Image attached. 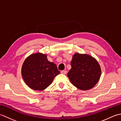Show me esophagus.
I'll return each instance as SVG.
<instances>
[{"label": "esophagus", "instance_id": "esophagus-1", "mask_svg": "<svg viewBox=\"0 0 121 121\" xmlns=\"http://www.w3.org/2000/svg\"><path fill=\"white\" fill-rule=\"evenodd\" d=\"M61 73L63 74H65L66 73V70H62V71H61Z\"/></svg>", "mask_w": 121, "mask_h": 121}]
</instances>
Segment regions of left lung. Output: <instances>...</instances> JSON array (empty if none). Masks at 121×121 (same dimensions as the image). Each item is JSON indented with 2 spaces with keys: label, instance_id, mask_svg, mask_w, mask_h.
<instances>
[{
  "label": "left lung",
  "instance_id": "left-lung-1",
  "mask_svg": "<svg viewBox=\"0 0 121 121\" xmlns=\"http://www.w3.org/2000/svg\"><path fill=\"white\" fill-rule=\"evenodd\" d=\"M68 76L74 86L82 91L96 85L101 76V68L97 61L86 54L75 53L71 62Z\"/></svg>",
  "mask_w": 121,
  "mask_h": 121
}]
</instances>
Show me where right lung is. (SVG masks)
<instances>
[{"label":"right lung","mask_w":121,"mask_h":121,"mask_svg":"<svg viewBox=\"0 0 121 121\" xmlns=\"http://www.w3.org/2000/svg\"><path fill=\"white\" fill-rule=\"evenodd\" d=\"M21 73L25 83L35 91H43L60 73L57 66L47 59V55L38 52L32 54L23 64Z\"/></svg>","instance_id":"add662e5"}]
</instances>
